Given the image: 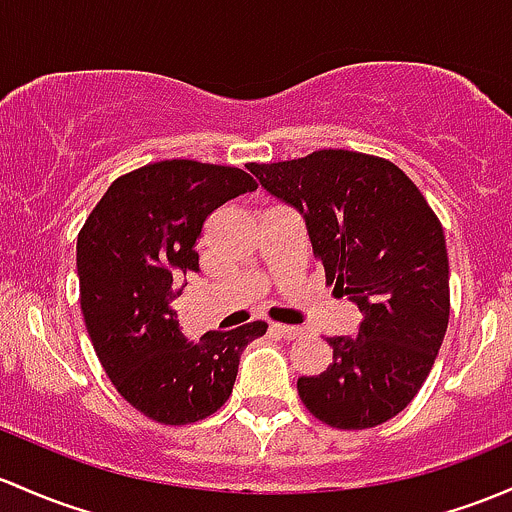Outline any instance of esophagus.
Returning a JSON list of instances; mask_svg holds the SVG:
<instances>
[{
	"label": "esophagus",
	"mask_w": 512,
	"mask_h": 512,
	"mask_svg": "<svg viewBox=\"0 0 512 512\" xmlns=\"http://www.w3.org/2000/svg\"><path fill=\"white\" fill-rule=\"evenodd\" d=\"M270 331L277 333V336L287 338V341H292V338H299L301 336V328L299 326H287V324H272Z\"/></svg>",
	"instance_id": "34e87169"
}]
</instances>
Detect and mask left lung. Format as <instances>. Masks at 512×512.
I'll list each match as a JSON object with an SVG mask.
<instances>
[{
	"mask_svg": "<svg viewBox=\"0 0 512 512\" xmlns=\"http://www.w3.org/2000/svg\"><path fill=\"white\" fill-rule=\"evenodd\" d=\"M297 208L336 297L360 309L358 336H333V363L299 378L306 410L336 429H370L405 410L449 324V257L439 218L392 161L348 149L250 164Z\"/></svg>",
	"mask_w": 512,
	"mask_h": 512,
	"instance_id": "left-lung-1",
	"label": "left lung"
}]
</instances>
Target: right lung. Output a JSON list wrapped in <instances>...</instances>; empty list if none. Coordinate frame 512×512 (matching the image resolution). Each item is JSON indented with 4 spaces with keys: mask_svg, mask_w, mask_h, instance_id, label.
<instances>
[{
    "mask_svg": "<svg viewBox=\"0 0 512 512\" xmlns=\"http://www.w3.org/2000/svg\"><path fill=\"white\" fill-rule=\"evenodd\" d=\"M257 181L235 166L166 159L110 184L78 233L80 309L107 378L154 422L211 417L225 405L240 355L265 321L208 331L193 343L171 301L198 272L206 218Z\"/></svg>",
    "mask_w": 512,
    "mask_h": 512,
    "instance_id": "add662e5",
    "label": "right lung"
}]
</instances>
